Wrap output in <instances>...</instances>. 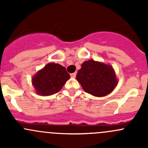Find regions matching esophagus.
<instances>
[{
    "instance_id": "1",
    "label": "esophagus",
    "mask_w": 148,
    "mask_h": 148,
    "mask_svg": "<svg viewBox=\"0 0 148 148\" xmlns=\"http://www.w3.org/2000/svg\"><path fill=\"white\" fill-rule=\"evenodd\" d=\"M76 75H77V73L76 72L72 73V74H71V77H72V78H75Z\"/></svg>"
}]
</instances>
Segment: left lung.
<instances>
[{"label":"left lung","instance_id":"8db88e82","mask_svg":"<svg viewBox=\"0 0 148 148\" xmlns=\"http://www.w3.org/2000/svg\"><path fill=\"white\" fill-rule=\"evenodd\" d=\"M77 79L85 92L95 97L109 95L117 84L112 67L94 60L84 62L77 72Z\"/></svg>","mask_w":148,"mask_h":148}]
</instances>
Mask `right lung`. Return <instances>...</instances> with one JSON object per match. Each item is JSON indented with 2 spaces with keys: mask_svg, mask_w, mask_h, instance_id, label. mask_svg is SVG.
<instances>
[{
  "mask_svg": "<svg viewBox=\"0 0 148 148\" xmlns=\"http://www.w3.org/2000/svg\"><path fill=\"white\" fill-rule=\"evenodd\" d=\"M69 78L65 67L49 63L33 77L32 84L38 95L48 96L57 93Z\"/></svg>",
  "mask_w": 148,
  "mask_h": 148,
  "instance_id": "1",
  "label": "right lung"
}]
</instances>
